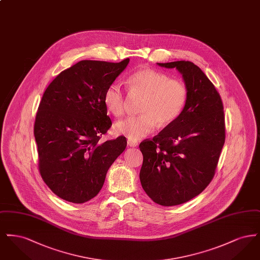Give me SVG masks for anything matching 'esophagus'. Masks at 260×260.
I'll return each mask as SVG.
<instances>
[{
  "label": "esophagus",
  "instance_id": "1",
  "mask_svg": "<svg viewBox=\"0 0 260 260\" xmlns=\"http://www.w3.org/2000/svg\"><path fill=\"white\" fill-rule=\"evenodd\" d=\"M127 145L131 147H136L138 145V142L134 139H127Z\"/></svg>",
  "mask_w": 260,
  "mask_h": 260
}]
</instances>
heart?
Instances as JSON below:
<instances>
[{
    "instance_id": "b5f03b06",
    "label": "heart",
    "mask_w": 260,
    "mask_h": 260,
    "mask_svg": "<svg viewBox=\"0 0 260 260\" xmlns=\"http://www.w3.org/2000/svg\"><path fill=\"white\" fill-rule=\"evenodd\" d=\"M128 86L133 91L145 96L139 116L129 117L115 124V132L131 139L151 135L160 123L169 125L175 122L185 108L188 88L184 82L171 79L169 75L154 69H141L131 75ZM106 109L115 117H122L126 110V98L120 85L111 84L103 94Z\"/></svg>"
}]
</instances>
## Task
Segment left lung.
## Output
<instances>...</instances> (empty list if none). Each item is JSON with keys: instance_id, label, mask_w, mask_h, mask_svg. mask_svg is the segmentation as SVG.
<instances>
[{"instance_id": "1", "label": "left lung", "mask_w": 260, "mask_h": 260, "mask_svg": "<svg viewBox=\"0 0 260 260\" xmlns=\"http://www.w3.org/2000/svg\"><path fill=\"white\" fill-rule=\"evenodd\" d=\"M158 65L176 68L189 94L178 119L139 144V177L149 198L172 207L198 196L212 180L225 142V117L220 94L197 65L184 60Z\"/></svg>"}]
</instances>
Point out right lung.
Listing matches in <instances>:
<instances>
[{"mask_svg": "<svg viewBox=\"0 0 260 260\" xmlns=\"http://www.w3.org/2000/svg\"><path fill=\"white\" fill-rule=\"evenodd\" d=\"M128 61L82 60L62 71L46 88L34 124L38 168L59 198L74 204L94 198L107 171L126 147L124 136L105 142L100 138L112 125L104 91Z\"/></svg>", "mask_w": 260, "mask_h": 260, "instance_id": "right-lung-1", "label": "right lung"}]
</instances>
